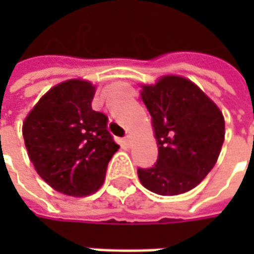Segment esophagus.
<instances>
[{
	"instance_id": "34e87169",
	"label": "esophagus",
	"mask_w": 254,
	"mask_h": 254,
	"mask_svg": "<svg viewBox=\"0 0 254 254\" xmlns=\"http://www.w3.org/2000/svg\"><path fill=\"white\" fill-rule=\"evenodd\" d=\"M124 144H126L127 147H130V145H131V137H130V135L124 137Z\"/></svg>"
}]
</instances>
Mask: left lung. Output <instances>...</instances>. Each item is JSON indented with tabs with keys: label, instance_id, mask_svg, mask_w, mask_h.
Wrapping results in <instances>:
<instances>
[{
	"label": "left lung",
	"instance_id": "8db88e82",
	"mask_svg": "<svg viewBox=\"0 0 254 254\" xmlns=\"http://www.w3.org/2000/svg\"><path fill=\"white\" fill-rule=\"evenodd\" d=\"M141 99L151 114L158 144L157 162L137 170L141 184L158 195L195 188L216 164L225 140V120L218 106L180 76L142 86Z\"/></svg>",
	"mask_w": 254,
	"mask_h": 254
}]
</instances>
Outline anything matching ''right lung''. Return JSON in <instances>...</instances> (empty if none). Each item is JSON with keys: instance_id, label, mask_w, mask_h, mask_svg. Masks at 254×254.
Listing matches in <instances>:
<instances>
[{"instance_id": "obj_1", "label": "right lung", "mask_w": 254, "mask_h": 254, "mask_svg": "<svg viewBox=\"0 0 254 254\" xmlns=\"http://www.w3.org/2000/svg\"><path fill=\"white\" fill-rule=\"evenodd\" d=\"M94 86L67 80L52 87L25 119L22 134L39 177L54 190L86 196L102 187L119 144L107 116L92 109Z\"/></svg>"}]
</instances>
